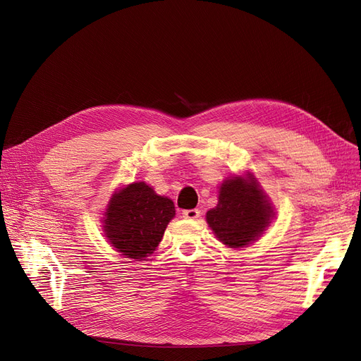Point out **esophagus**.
Segmentation results:
<instances>
[{
  "mask_svg": "<svg viewBox=\"0 0 361 361\" xmlns=\"http://www.w3.org/2000/svg\"><path fill=\"white\" fill-rule=\"evenodd\" d=\"M182 215L185 218H188V220H195V218H199L200 211L199 209H187V211L182 212Z\"/></svg>",
  "mask_w": 361,
  "mask_h": 361,
  "instance_id": "34e87169",
  "label": "esophagus"
}]
</instances>
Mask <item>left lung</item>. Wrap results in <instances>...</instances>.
I'll use <instances>...</instances> for the list:
<instances>
[{
  "mask_svg": "<svg viewBox=\"0 0 361 361\" xmlns=\"http://www.w3.org/2000/svg\"><path fill=\"white\" fill-rule=\"evenodd\" d=\"M274 218L268 195L253 174L233 176L220 187L218 203L206 212V221L215 236L231 248L255 243Z\"/></svg>",
  "mask_w": 361,
  "mask_h": 361,
  "instance_id": "1",
  "label": "left lung"
}]
</instances>
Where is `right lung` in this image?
I'll use <instances>...</instances> for the list:
<instances>
[{
	"instance_id": "right-lung-1",
	"label": "right lung",
	"mask_w": 361,
	"mask_h": 361,
	"mask_svg": "<svg viewBox=\"0 0 361 361\" xmlns=\"http://www.w3.org/2000/svg\"><path fill=\"white\" fill-rule=\"evenodd\" d=\"M174 215L173 200L158 195L145 182H134L113 194L104 232L118 253L143 260L157 250Z\"/></svg>"
}]
</instances>
